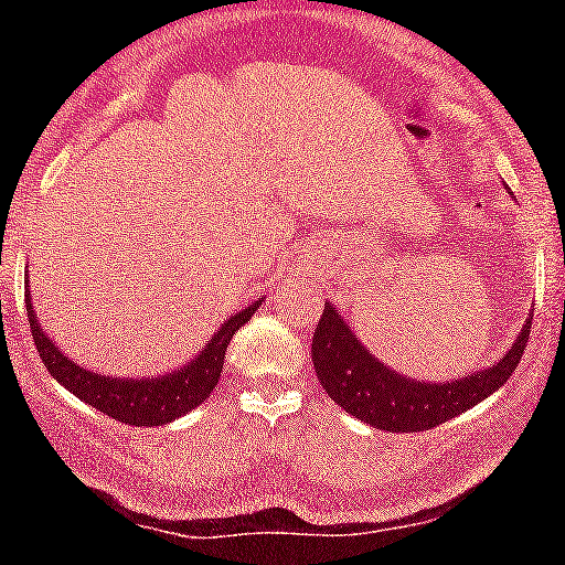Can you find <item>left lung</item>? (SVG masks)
<instances>
[{"instance_id": "obj_1", "label": "left lung", "mask_w": 565, "mask_h": 565, "mask_svg": "<svg viewBox=\"0 0 565 565\" xmlns=\"http://www.w3.org/2000/svg\"><path fill=\"white\" fill-rule=\"evenodd\" d=\"M530 322L533 317H527L522 333L494 366L451 383H424L377 361L339 309L324 303L311 341V361L328 396L363 424L385 431H426L476 407L514 374L527 347Z\"/></svg>"}]
</instances>
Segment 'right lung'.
<instances>
[{
	"mask_svg": "<svg viewBox=\"0 0 565 565\" xmlns=\"http://www.w3.org/2000/svg\"><path fill=\"white\" fill-rule=\"evenodd\" d=\"M30 287V281H24ZM262 300H254L248 309L237 311L235 317L226 319L218 328V333L210 339L207 347H202L196 358L188 366H180L177 372L161 374V377L128 380V377H106V374L89 372V369L73 363L54 341L49 339L40 328L38 315L32 311V298L26 292V317H30L32 339L43 358L45 369L56 383L65 385L73 396L87 402L89 407L100 409L108 418L130 426H163L172 424L180 415L191 413L193 407L210 396V391L218 385L221 372H224V355L230 347L232 335L254 317Z\"/></svg>",
	"mask_w": 565,
	"mask_h": 565,
	"instance_id": "add662e5",
	"label": "right lung"
}]
</instances>
